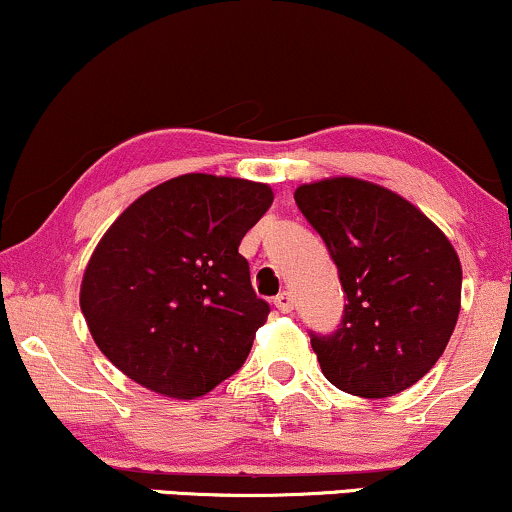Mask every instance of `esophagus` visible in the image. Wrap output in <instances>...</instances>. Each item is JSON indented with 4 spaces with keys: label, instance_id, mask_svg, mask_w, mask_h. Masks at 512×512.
Masks as SVG:
<instances>
[{
    "label": "esophagus",
    "instance_id": "1",
    "mask_svg": "<svg viewBox=\"0 0 512 512\" xmlns=\"http://www.w3.org/2000/svg\"><path fill=\"white\" fill-rule=\"evenodd\" d=\"M274 307L279 312H291L293 310V295L288 293V291H283V293H279L274 298Z\"/></svg>",
    "mask_w": 512,
    "mask_h": 512
}]
</instances>
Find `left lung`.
Here are the masks:
<instances>
[{
  "instance_id": "obj_1",
  "label": "left lung",
  "mask_w": 512,
  "mask_h": 512,
  "mask_svg": "<svg viewBox=\"0 0 512 512\" xmlns=\"http://www.w3.org/2000/svg\"><path fill=\"white\" fill-rule=\"evenodd\" d=\"M346 293L341 329L312 334L324 377L360 398L410 389L443 355L460 315L463 267L451 240L393 190L353 176L295 188Z\"/></svg>"
}]
</instances>
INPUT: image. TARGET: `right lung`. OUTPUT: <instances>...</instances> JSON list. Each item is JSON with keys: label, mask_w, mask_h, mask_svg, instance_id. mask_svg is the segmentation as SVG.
<instances>
[{"label": "right lung", "mask_w": 512, "mask_h": 512, "mask_svg": "<svg viewBox=\"0 0 512 512\" xmlns=\"http://www.w3.org/2000/svg\"><path fill=\"white\" fill-rule=\"evenodd\" d=\"M272 202L267 183L183 174L123 209L80 281L92 341L114 367L176 400L240 369L269 305L238 245Z\"/></svg>", "instance_id": "obj_1"}]
</instances>
